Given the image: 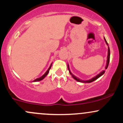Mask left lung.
Wrapping results in <instances>:
<instances>
[{
	"label": "left lung",
	"instance_id": "obj_1",
	"mask_svg": "<svg viewBox=\"0 0 123 123\" xmlns=\"http://www.w3.org/2000/svg\"><path fill=\"white\" fill-rule=\"evenodd\" d=\"M105 42H106V44H107V45H108V43H107V41H106V39H105ZM110 48H109V47H108V55H107V63H106V68H105V69H107V67H108V66H109V61H110ZM68 70H69V72L70 74H71V75H72V76L73 78H74V79H75V80H77V81L80 82H82V83H90V82H93L94 80H96V79H98V78H99V77H100L101 76H102V75H103V74H105V71H102V72H101L99 74H98V75H96V76H94V78H92V79H90V80H80V79H79V78H76V76H74V75H73V74H72V73L71 72V71H70V70H69V65H68Z\"/></svg>",
	"mask_w": 123,
	"mask_h": 123
}]
</instances>
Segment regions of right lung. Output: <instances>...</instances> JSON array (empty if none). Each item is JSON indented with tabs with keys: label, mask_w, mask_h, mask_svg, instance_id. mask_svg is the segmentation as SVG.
<instances>
[{
	"label": "right lung",
	"mask_w": 123,
	"mask_h": 123,
	"mask_svg": "<svg viewBox=\"0 0 123 123\" xmlns=\"http://www.w3.org/2000/svg\"><path fill=\"white\" fill-rule=\"evenodd\" d=\"M51 66H52V64H51V65H50V67H49V68H48V69L47 70V72L45 73V74H44V75H43V76H41L40 77V78H37V79H35V80H34L33 82H38V81H40V80H43V79H44V78H45V76H47V75H48V72H49V69H50V68H51Z\"/></svg>",
	"instance_id": "obj_1"
}]
</instances>
